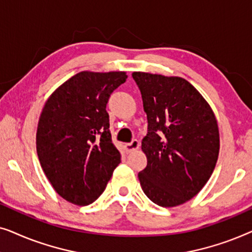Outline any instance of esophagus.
Returning <instances> with one entry per match:
<instances>
[{
	"label": "esophagus",
	"mask_w": 252,
	"mask_h": 252,
	"mask_svg": "<svg viewBox=\"0 0 252 252\" xmlns=\"http://www.w3.org/2000/svg\"><path fill=\"white\" fill-rule=\"evenodd\" d=\"M139 147H140L139 141L133 140L130 143H127L126 144V150H127V153H133V151H135V150L139 149Z\"/></svg>",
	"instance_id": "34e87169"
}]
</instances>
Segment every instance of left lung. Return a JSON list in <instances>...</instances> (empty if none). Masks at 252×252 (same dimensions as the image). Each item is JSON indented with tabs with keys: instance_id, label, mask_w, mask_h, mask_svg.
<instances>
[{
	"instance_id": "8db88e82",
	"label": "left lung",
	"mask_w": 252,
	"mask_h": 252,
	"mask_svg": "<svg viewBox=\"0 0 252 252\" xmlns=\"http://www.w3.org/2000/svg\"><path fill=\"white\" fill-rule=\"evenodd\" d=\"M132 75L148 118L141 144L148 163L137 175L141 187L155 204L181 205L202 190L216 167L220 139L215 112L184 78Z\"/></svg>"
}]
</instances>
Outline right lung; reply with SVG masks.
I'll list each match as a JSON object with an SVG mask.
<instances>
[{"label": "right lung", "instance_id": "obj_1", "mask_svg": "<svg viewBox=\"0 0 252 252\" xmlns=\"http://www.w3.org/2000/svg\"><path fill=\"white\" fill-rule=\"evenodd\" d=\"M126 79L123 71L79 72L44 103L36 129L37 157L55 191L72 204L96 201L120 163L105 108Z\"/></svg>", "mask_w": 252, "mask_h": 252}]
</instances>
